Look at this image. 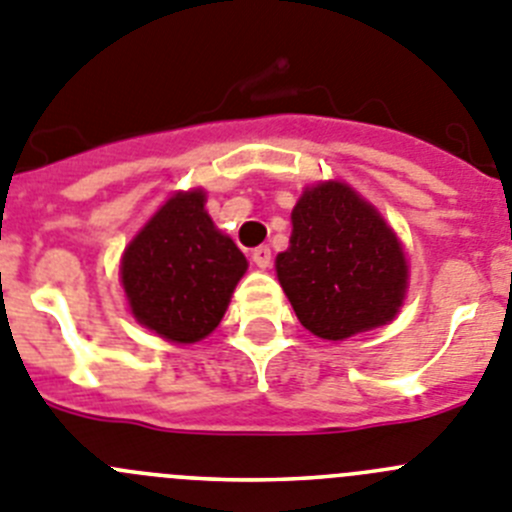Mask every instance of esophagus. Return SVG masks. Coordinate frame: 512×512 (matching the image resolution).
Instances as JSON below:
<instances>
[{"mask_svg":"<svg viewBox=\"0 0 512 512\" xmlns=\"http://www.w3.org/2000/svg\"><path fill=\"white\" fill-rule=\"evenodd\" d=\"M252 262H255L257 267H262V270H267V267L273 265V252H270V247H257V250L252 252Z\"/></svg>","mask_w":512,"mask_h":512,"instance_id":"1","label":"esophagus"}]
</instances>
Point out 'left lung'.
Listing matches in <instances>:
<instances>
[{"mask_svg": "<svg viewBox=\"0 0 512 512\" xmlns=\"http://www.w3.org/2000/svg\"><path fill=\"white\" fill-rule=\"evenodd\" d=\"M290 222V247L275 257V270L311 334L342 342L395 319L408 262L375 206L347 183L329 181L303 191Z\"/></svg>", "mask_w": 512, "mask_h": 512, "instance_id": "8db88e82", "label": "left lung"}]
</instances>
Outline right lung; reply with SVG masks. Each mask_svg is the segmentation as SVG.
I'll return each instance as SVG.
<instances>
[{
  "label": "right lung",
  "instance_id": "obj_1",
  "mask_svg": "<svg viewBox=\"0 0 512 512\" xmlns=\"http://www.w3.org/2000/svg\"><path fill=\"white\" fill-rule=\"evenodd\" d=\"M201 188L170 196L124 250L132 316L176 344L201 342L219 326L247 260L206 214Z\"/></svg>",
  "mask_w": 512,
  "mask_h": 512
}]
</instances>
